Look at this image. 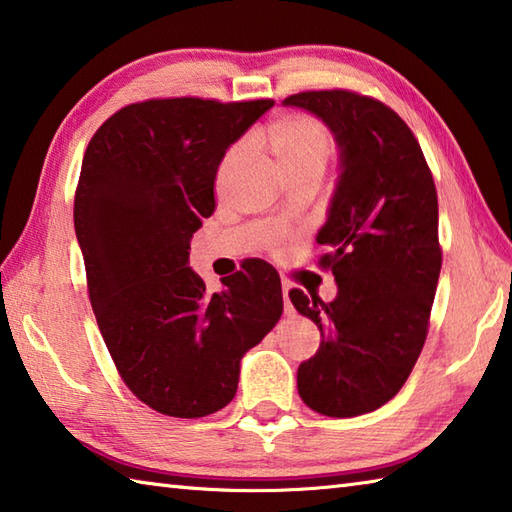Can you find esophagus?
Listing matches in <instances>:
<instances>
[{
  "label": "esophagus",
  "mask_w": 512,
  "mask_h": 512,
  "mask_svg": "<svg viewBox=\"0 0 512 512\" xmlns=\"http://www.w3.org/2000/svg\"><path fill=\"white\" fill-rule=\"evenodd\" d=\"M290 288H293V282H290L288 277H282V293H284V304H286V313H293V304H290L288 293Z\"/></svg>",
  "instance_id": "1"
}]
</instances>
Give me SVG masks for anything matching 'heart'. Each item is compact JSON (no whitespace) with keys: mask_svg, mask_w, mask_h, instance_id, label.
<instances>
[{"mask_svg":"<svg viewBox=\"0 0 512 512\" xmlns=\"http://www.w3.org/2000/svg\"><path fill=\"white\" fill-rule=\"evenodd\" d=\"M266 142L284 175L324 173L335 148V139L328 126L308 113H286L273 119L266 128ZM230 157L233 153L226 155L219 173H224Z\"/></svg>","mask_w":512,"mask_h":512,"instance_id":"heart-1","label":"heart"}]
</instances>
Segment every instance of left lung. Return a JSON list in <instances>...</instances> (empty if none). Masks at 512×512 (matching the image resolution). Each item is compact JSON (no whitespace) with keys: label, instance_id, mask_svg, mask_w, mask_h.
<instances>
[{"label":"left lung","instance_id":"8db88e82","mask_svg":"<svg viewBox=\"0 0 512 512\" xmlns=\"http://www.w3.org/2000/svg\"><path fill=\"white\" fill-rule=\"evenodd\" d=\"M284 106L306 108L333 130L337 190L317 244L337 297L293 288L290 302L313 319L322 342L299 364L297 390L328 417H357L390 402L422 353L442 246L433 173L417 137L393 108L353 90H304Z\"/></svg>","mask_w":512,"mask_h":512}]
</instances>
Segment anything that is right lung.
I'll use <instances>...</instances> for the list:
<instances>
[{
    "label": "right lung",
    "instance_id": "right-lung-1",
    "mask_svg": "<svg viewBox=\"0 0 512 512\" xmlns=\"http://www.w3.org/2000/svg\"><path fill=\"white\" fill-rule=\"evenodd\" d=\"M273 104L146 99L110 115L84 153L73 215L90 306L119 377L162 415L224 408L244 353L282 317V282L262 259L222 293L188 268L226 148Z\"/></svg>",
    "mask_w": 512,
    "mask_h": 512
}]
</instances>
